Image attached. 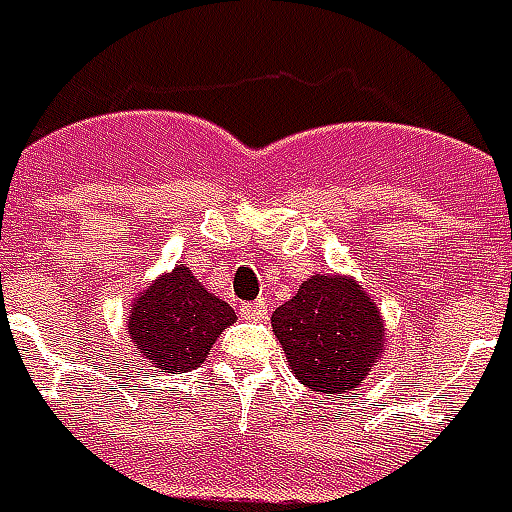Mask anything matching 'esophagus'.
<instances>
[{
    "label": "esophagus",
    "instance_id": "obj_1",
    "mask_svg": "<svg viewBox=\"0 0 512 512\" xmlns=\"http://www.w3.org/2000/svg\"><path fill=\"white\" fill-rule=\"evenodd\" d=\"M241 312H244V318H249V321H263V318H268V304L263 299L252 301Z\"/></svg>",
    "mask_w": 512,
    "mask_h": 512
}]
</instances>
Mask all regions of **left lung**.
I'll return each mask as SVG.
<instances>
[{"mask_svg": "<svg viewBox=\"0 0 512 512\" xmlns=\"http://www.w3.org/2000/svg\"><path fill=\"white\" fill-rule=\"evenodd\" d=\"M290 370L323 395H345L370 376L384 354L376 301L351 277L315 274L271 315Z\"/></svg>", "mask_w": 512, "mask_h": 512, "instance_id": "1", "label": "left lung"}]
</instances>
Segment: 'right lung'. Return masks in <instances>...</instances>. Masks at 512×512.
<instances>
[{
  "instance_id": "1",
  "label": "right lung",
  "mask_w": 512,
  "mask_h": 512,
  "mask_svg": "<svg viewBox=\"0 0 512 512\" xmlns=\"http://www.w3.org/2000/svg\"><path fill=\"white\" fill-rule=\"evenodd\" d=\"M233 321L235 312L227 301L208 293L189 268L175 266L136 296L128 334L136 351L167 376L197 370Z\"/></svg>"
}]
</instances>
